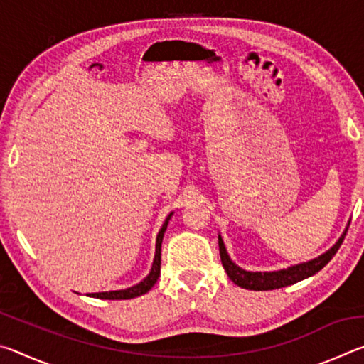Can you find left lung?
Returning a JSON list of instances; mask_svg holds the SVG:
<instances>
[{"instance_id":"1","label":"left lung","mask_w":364,"mask_h":364,"mask_svg":"<svg viewBox=\"0 0 364 364\" xmlns=\"http://www.w3.org/2000/svg\"><path fill=\"white\" fill-rule=\"evenodd\" d=\"M345 234L338 239L337 244L332 247L331 250L326 252L321 257L315 258V260L306 262V263H300L295 264V267H291L287 269H281V271H271V273H252V271H245L242 268H239L237 264H234L231 262L230 255L226 254L225 244L221 236H218V245H220V257H221V263H223V268L226 269L230 279L242 289H249V291H271V289H279V287H286L295 284L305 278H310L315 273H318L319 269H323L326 264L331 262V258L337 254L338 247H341Z\"/></svg>"}]
</instances>
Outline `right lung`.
Wrapping results in <instances>:
<instances>
[{
	"label": "right lung",
	"instance_id": "right-lung-1",
	"mask_svg": "<svg viewBox=\"0 0 364 364\" xmlns=\"http://www.w3.org/2000/svg\"><path fill=\"white\" fill-rule=\"evenodd\" d=\"M170 213L167 220H165L164 226L160 228V231L157 234V244H156V257H154V263H152V269L151 273L146 276V278L139 282V284L133 286V287H128L125 291H110V292H97V294H88L90 297H96V299H107V300H128V299H134V297H139V295H143L146 292L151 291V287L156 284L159 276H160V249H162V239H164V232L167 230V225H168V220L171 218Z\"/></svg>",
	"mask_w": 364,
	"mask_h": 364
}]
</instances>
